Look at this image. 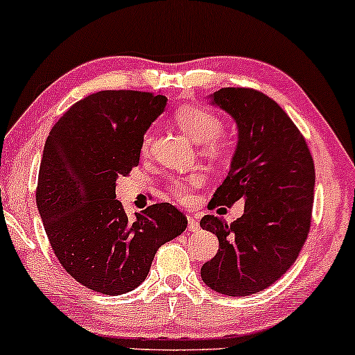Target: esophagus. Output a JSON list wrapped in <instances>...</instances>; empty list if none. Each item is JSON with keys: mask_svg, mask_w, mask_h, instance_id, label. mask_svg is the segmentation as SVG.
I'll return each mask as SVG.
<instances>
[{"mask_svg": "<svg viewBox=\"0 0 355 355\" xmlns=\"http://www.w3.org/2000/svg\"><path fill=\"white\" fill-rule=\"evenodd\" d=\"M187 220H189V230L190 232L200 230V223H198L197 217H193V215H187Z\"/></svg>", "mask_w": 355, "mask_h": 355, "instance_id": "34e87169", "label": "esophagus"}]
</instances>
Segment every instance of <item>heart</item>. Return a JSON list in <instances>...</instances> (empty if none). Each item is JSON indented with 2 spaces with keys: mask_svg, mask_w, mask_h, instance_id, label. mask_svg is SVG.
Here are the masks:
<instances>
[{
  "mask_svg": "<svg viewBox=\"0 0 355 355\" xmlns=\"http://www.w3.org/2000/svg\"><path fill=\"white\" fill-rule=\"evenodd\" d=\"M175 121L191 140L202 144V153L207 155L209 158L220 160L229 152V144L220 137V132L223 128L222 120L210 110L198 107V105H185V107L177 110ZM150 145H152V135L145 133L144 140H141V153H148ZM203 180L205 178H203L202 173L193 172L183 175V177L172 178L166 189L178 202L190 203L195 191L203 185Z\"/></svg>",
  "mask_w": 355,
  "mask_h": 355,
  "instance_id": "heart-1",
  "label": "heart"
}]
</instances>
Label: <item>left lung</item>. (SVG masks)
<instances>
[{"mask_svg":"<svg viewBox=\"0 0 355 355\" xmlns=\"http://www.w3.org/2000/svg\"><path fill=\"white\" fill-rule=\"evenodd\" d=\"M211 103L234 116L239 144L230 172L209 209L243 200V215L227 223L205 215L203 230L217 235L218 252L202 266L211 291L257 294L282 277L311 230L315 168L302 133L270 96L252 88H222Z\"/></svg>","mask_w":355,"mask_h":355,"instance_id":"obj_1","label":"left lung"}]
</instances>
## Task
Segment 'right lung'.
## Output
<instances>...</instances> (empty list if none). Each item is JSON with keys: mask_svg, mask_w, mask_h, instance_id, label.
Returning <instances> with one entry per match:
<instances>
[{"mask_svg": "<svg viewBox=\"0 0 355 355\" xmlns=\"http://www.w3.org/2000/svg\"><path fill=\"white\" fill-rule=\"evenodd\" d=\"M164 95L105 89L76 101L53 125L40 165L36 205L61 267L105 295L133 291L164 243L185 232L172 203L126 217L116 178L140 162L141 140L165 110Z\"/></svg>", "mask_w": 355, "mask_h": 355, "instance_id": "obj_1", "label": "right lung"}]
</instances>
